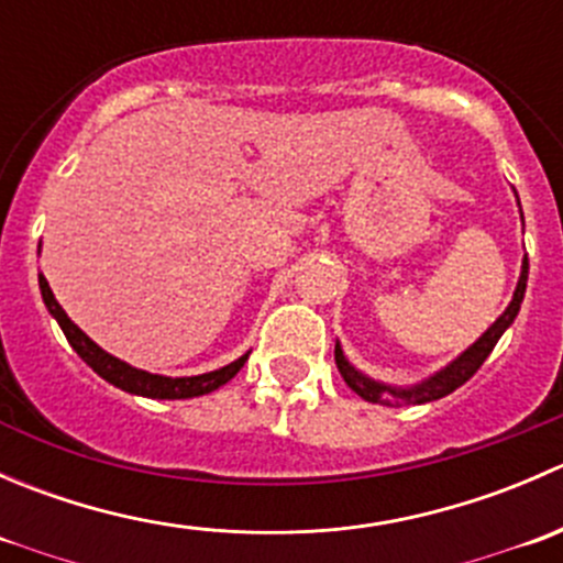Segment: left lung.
Masks as SVG:
<instances>
[{"instance_id": "8db88e82", "label": "left lung", "mask_w": 563, "mask_h": 563, "mask_svg": "<svg viewBox=\"0 0 563 563\" xmlns=\"http://www.w3.org/2000/svg\"><path fill=\"white\" fill-rule=\"evenodd\" d=\"M520 218H523V212H520ZM526 283H528V258H523V269H520V280H518V288H515L509 308L504 310V313L490 323V329H487L474 345H468L455 362H450V365H446L444 371L435 373V376L424 378L422 384H413V387H387V384L382 382H373V378H367L365 373L356 371V367L345 360L340 343H334V362H338L340 376L345 378V384H349L356 395L365 397L367 402H384V406H419V402H433L439 400V397H446L450 391L463 387V384L479 371L482 362H485L487 356H490V351L496 349L498 338L512 327L515 316L520 313V302H523L526 297Z\"/></svg>"}]
</instances>
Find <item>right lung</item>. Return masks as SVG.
I'll return each instance as SVG.
<instances>
[{
	"label": "right lung",
	"instance_id": "obj_1",
	"mask_svg": "<svg viewBox=\"0 0 563 563\" xmlns=\"http://www.w3.org/2000/svg\"><path fill=\"white\" fill-rule=\"evenodd\" d=\"M37 280H40V294H43L45 308H48V313L56 318V323H59L62 332H65L67 343L76 349V354L81 356V360L87 362V365L92 367L100 378H106V382L113 384V387L130 391V395L157 397V400H187V397L209 395V391H214V389L223 387V384H229L231 378L242 371V365H245L247 356H250V354L240 356V360L231 362V365H225V367H220V371L201 373V376H187V378H168V376H157V373L139 371V367L128 365V362H122V360H117V356L108 354V351L100 349L95 340H89L87 334H84L81 329H78L76 323L67 318L65 310H62V305L56 302L48 280H45L43 275H40Z\"/></svg>",
	"mask_w": 563,
	"mask_h": 563
}]
</instances>
